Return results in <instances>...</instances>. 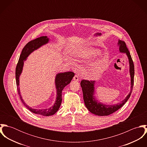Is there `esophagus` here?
Wrapping results in <instances>:
<instances>
[{
	"label": "esophagus",
	"instance_id": "obj_1",
	"mask_svg": "<svg viewBox=\"0 0 147 147\" xmlns=\"http://www.w3.org/2000/svg\"><path fill=\"white\" fill-rule=\"evenodd\" d=\"M73 79H74V80H75V81H78V80H79V76H78V75H75L74 76V77Z\"/></svg>",
	"mask_w": 147,
	"mask_h": 147
}]
</instances>
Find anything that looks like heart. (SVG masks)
Returning <instances> with one entry per match:
<instances>
[{
  "label": "heart",
  "instance_id": "b5f03b06",
  "mask_svg": "<svg viewBox=\"0 0 147 147\" xmlns=\"http://www.w3.org/2000/svg\"><path fill=\"white\" fill-rule=\"evenodd\" d=\"M97 52V50H89L83 52L82 55L85 57H89L92 55ZM104 59L103 57L99 54L97 55L90 63L89 64V67L90 70L93 73V74L96 76H98L102 72L103 69V64H104Z\"/></svg>",
  "mask_w": 147,
  "mask_h": 147
}]
</instances>
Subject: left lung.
<instances>
[{
	"instance_id": "1",
	"label": "left lung",
	"mask_w": 147,
	"mask_h": 147,
	"mask_svg": "<svg viewBox=\"0 0 147 147\" xmlns=\"http://www.w3.org/2000/svg\"><path fill=\"white\" fill-rule=\"evenodd\" d=\"M119 51L122 53H125L128 58L129 63V72L131 75V91L126 98L121 103L114 105H106L97 102L93 97L94 93V84L95 81L88 80L83 79L81 81L80 85L82 88L84 103L86 108L92 113L100 116H106L111 114L115 111L119 109L126 103L129 98L132 91V88L134 83V64L129 52L126 43L125 41L119 40L118 42Z\"/></svg>"
}]
</instances>
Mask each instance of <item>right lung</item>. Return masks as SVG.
<instances>
[{
  "instance_id": "right-lung-1",
  "label": "right lung",
  "mask_w": 147,
  "mask_h": 147,
  "mask_svg": "<svg viewBox=\"0 0 147 147\" xmlns=\"http://www.w3.org/2000/svg\"><path fill=\"white\" fill-rule=\"evenodd\" d=\"M49 41V38L46 36H42L41 37L37 38L35 40H32L28 42L23 48L21 54L17 64L16 67V82L17 85V89L18 94L20 96V99L22 104L24 106L31 112L44 116H50L54 114L59 109L61 102L62 101V92L63 88L68 84H69L72 80L73 77L75 75V74L72 71L65 72L63 73H59L57 75L55 78V85L57 89V100L54 104V105L50 108L46 109H32L30 107L26 105L22 99L20 89L19 87V76L21 74L22 69V67L24 64V61L26 60L27 57L34 50L37 49L42 45L46 44Z\"/></svg>"
}]
</instances>
